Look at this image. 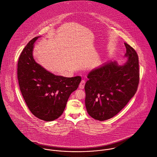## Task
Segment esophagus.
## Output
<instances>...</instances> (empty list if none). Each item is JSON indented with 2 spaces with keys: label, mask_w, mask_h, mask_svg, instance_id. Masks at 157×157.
Masks as SVG:
<instances>
[{
  "label": "esophagus",
  "mask_w": 157,
  "mask_h": 157,
  "mask_svg": "<svg viewBox=\"0 0 157 157\" xmlns=\"http://www.w3.org/2000/svg\"><path fill=\"white\" fill-rule=\"evenodd\" d=\"M85 84H86V81L84 80H82L79 84V89H83L84 88V86H85Z\"/></svg>",
  "instance_id": "obj_1"
}]
</instances>
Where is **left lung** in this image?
I'll list each match as a JSON object with an SVG mask.
<instances>
[{
	"mask_svg": "<svg viewBox=\"0 0 157 157\" xmlns=\"http://www.w3.org/2000/svg\"><path fill=\"white\" fill-rule=\"evenodd\" d=\"M123 65L108 62L94 69L87 75L85 104L88 114L103 121L117 114L135 95L140 81L139 60L136 51L128 44Z\"/></svg>",
	"mask_w": 157,
	"mask_h": 157,
	"instance_id": "1",
	"label": "left lung"
}]
</instances>
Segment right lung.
Listing matches in <instances>:
<instances>
[{"mask_svg": "<svg viewBox=\"0 0 157 157\" xmlns=\"http://www.w3.org/2000/svg\"><path fill=\"white\" fill-rule=\"evenodd\" d=\"M39 37L31 40L22 51L17 62V79L30 112L38 119L50 122L62 114L70 94L78 89L81 78L56 76L36 63L33 49Z\"/></svg>", "mask_w": 157, "mask_h": 157, "instance_id": "1", "label": "right lung"}]
</instances>
